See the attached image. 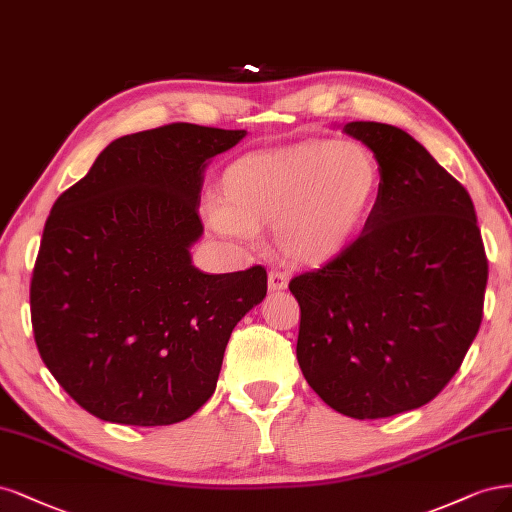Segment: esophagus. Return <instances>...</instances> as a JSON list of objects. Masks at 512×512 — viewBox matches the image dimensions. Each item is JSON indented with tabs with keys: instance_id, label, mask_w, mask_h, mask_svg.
Here are the masks:
<instances>
[{
	"instance_id": "1",
	"label": "esophagus",
	"mask_w": 512,
	"mask_h": 512,
	"mask_svg": "<svg viewBox=\"0 0 512 512\" xmlns=\"http://www.w3.org/2000/svg\"><path fill=\"white\" fill-rule=\"evenodd\" d=\"M287 283H289V278H287V274H285V272L272 270V272L268 274V287H270V291H280V289H285V287H287Z\"/></svg>"
}]
</instances>
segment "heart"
I'll use <instances>...</instances> for the list:
<instances>
[{"instance_id": "heart-1", "label": "heart", "mask_w": 512, "mask_h": 512, "mask_svg": "<svg viewBox=\"0 0 512 512\" xmlns=\"http://www.w3.org/2000/svg\"><path fill=\"white\" fill-rule=\"evenodd\" d=\"M381 183L364 144L306 142L236 161L223 176L225 206H212L208 219L219 234L242 240L278 223V244L291 259L323 263L364 232Z\"/></svg>"}]
</instances>
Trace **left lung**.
Wrapping results in <instances>:
<instances>
[{
  "label": "left lung",
  "mask_w": 512,
  "mask_h": 512,
  "mask_svg": "<svg viewBox=\"0 0 512 512\" xmlns=\"http://www.w3.org/2000/svg\"><path fill=\"white\" fill-rule=\"evenodd\" d=\"M383 183L364 232L291 278L298 361L319 398L353 419L432 402L483 321L487 255L464 185L404 129L355 121Z\"/></svg>",
  "instance_id": "8db88e82"
}]
</instances>
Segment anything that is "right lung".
I'll list each match as a JSON object with an SVG mask.
<instances>
[{
    "instance_id": "right-lung-1",
    "label": "right lung",
    "mask_w": 512,
    "mask_h": 512,
    "mask_svg": "<svg viewBox=\"0 0 512 512\" xmlns=\"http://www.w3.org/2000/svg\"><path fill=\"white\" fill-rule=\"evenodd\" d=\"M244 129L172 123L110 142L48 214L31 278L40 357L70 398L123 425H172L217 389L238 321L266 298L263 266L204 274L206 161Z\"/></svg>"
}]
</instances>
